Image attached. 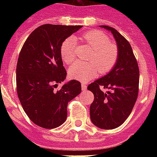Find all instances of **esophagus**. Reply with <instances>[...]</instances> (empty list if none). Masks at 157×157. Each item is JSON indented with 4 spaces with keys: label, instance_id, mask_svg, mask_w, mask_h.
I'll return each instance as SVG.
<instances>
[{
    "label": "esophagus",
    "instance_id": "esophagus-1",
    "mask_svg": "<svg viewBox=\"0 0 157 157\" xmlns=\"http://www.w3.org/2000/svg\"><path fill=\"white\" fill-rule=\"evenodd\" d=\"M81 89H82L83 90H86V89H87V86H86V84H84V83L81 84Z\"/></svg>",
    "mask_w": 157,
    "mask_h": 157
}]
</instances>
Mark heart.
<instances>
[{
  "label": "heart",
  "instance_id": "1",
  "mask_svg": "<svg viewBox=\"0 0 157 157\" xmlns=\"http://www.w3.org/2000/svg\"><path fill=\"white\" fill-rule=\"evenodd\" d=\"M81 40L92 48L89 54L90 62L75 63L70 67L68 74L70 77L81 81H87L95 77L98 71L106 74L116 65L119 56L117 45L110 42L109 37L101 31H90L81 36ZM77 51V44L74 38L68 37L63 40L60 48L63 61L67 64L75 60Z\"/></svg>",
  "mask_w": 157,
  "mask_h": 157
}]
</instances>
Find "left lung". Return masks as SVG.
<instances>
[{
	"label": "left lung",
	"mask_w": 157,
	"mask_h": 157,
	"mask_svg": "<svg viewBox=\"0 0 157 157\" xmlns=\"http://www.w3.org/2000/svg\"><path fill=\"white\" fill-rule=\"evenodd\" d=\"M100 27L111 31L117 41L119 56L109 73L87 87L94 96L90 113L94 125L112 129L121 125L133 110L139 94V69L129 41L115 28ZM103 88L107 91H103Z\"/></svg>",
	"instance_id": "left-lung-1"
}]
</instances>
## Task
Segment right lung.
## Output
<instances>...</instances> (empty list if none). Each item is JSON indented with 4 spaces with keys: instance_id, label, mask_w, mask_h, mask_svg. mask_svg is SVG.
I'll list each match as a JSON object with an SVG mask.
<instances>
[{
    "instance_id": "obj_1",
    "label": "right lung",
    "mask_w": 157,
    "mask_h": 157,
    "mask_svg": "<svg viewBox=\"0 0 157 157\" xmlns=\"http://www.w3.org/2000/svg\"><path fill=\"white\" fill-rule=\"evenodd\" d=\"M82 26L44 24L36 28L23 44L16 67L17 94L29 119L45 129L65 122L67 103L81 92L80 81L66 79L60 48L65 39Z\"/></svg>"
}]
</instances>
